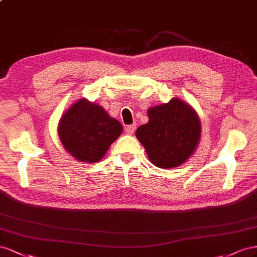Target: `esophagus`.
<instances>
[{
	"label": "esophagus",
	"mask_w": 257,
	"mask_h": 257,
	"mask_svg": "<svg viewBox=\"0 0 257 257\" xmlns=\"http://www.w3.org/2000/svg\"><path fill=\"white\" fill-rule=\"evenodd\" d=\"M136 128H137V124H136V123H134V124H129V126H127V127H126V129H124V131H126V134H127V135H130V136H131V135H134Z\"/></svg>",
	"instance_id": "1"
}]
</instances>
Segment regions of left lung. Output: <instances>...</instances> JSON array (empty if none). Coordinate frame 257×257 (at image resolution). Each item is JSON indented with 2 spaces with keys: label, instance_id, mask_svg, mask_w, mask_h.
Here are the masks:
<instances>
[{
  "label": "left lung",
  "instance_id": "left-lung-1",
  "mask_svg": "<svg viewBox=\"0 0 257 257\" xmlns=\"http://www.w3.org/2000/svg\"><path fill=\"white\" fill-rule=\"evenodd\" d=\"M148 116L149 121L137 129L136 137L151 163L161 169L186 163L201 139L200 119L193 106L174 97L168 103L151 106Z\"/></svg>",
  "mask_w": 257,
  "mask_h": 257
}]
</instances>
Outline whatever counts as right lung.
Listing matches in <instances>:
<instances>
[{
	"label": "right lung",
	"mask_w": 257,
	"mask_h": 257,
	"mask_svg": "<svg viewBox=\"0 0 257 257\" xmlns=\"http://www.w3.org/2000/svg\"><path fill=\"white\" fill-rule=\"evenodd\" d=\"M121 133L118 120L86 98L70 105L58 123V136L64 150L80 163H98Z\"/></svg>",
	"instance_id": "1"
}]
</instances>
